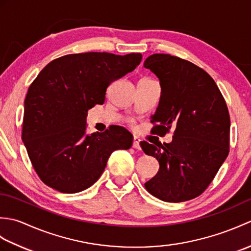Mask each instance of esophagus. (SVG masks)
I'll list each match as a JSON object with an SVG mask.
<instances>
[{
    "mask_svg": "<svg viewBox=\"0 0 251 251\" xmlns=\"http://www.w3.org/2000/svg\"><path fill=\"white\" fill-rule=\"evenodd\" d=\"M132 148L138 149V150H139V149L141 148L140 147V139H139V138H137V137L134 138V142H132Z\"/></svg>",
    "mask_w": 251,
    "mask_h": 251,
    "instance_id": "esophagus-1",
    "label": "esophagus"
}]
</instances>
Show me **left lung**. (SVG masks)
<instances>
[{
	"instance_id": "obj_1",
	"label": "left lung",
	"mask_w": 251,
	"mask_h": 251,
	"mask_svg": "<svg viewBox=\"0 0 251 251\" xmlns=\"http://www.w3.org/2000/svg\"><path fill=\"white\" fill-rule=\"evenodd\" d=\"M143 67L155 74L162 88L152 116L154 132L165 135L176 127L170 143H141L159 164L146 189L164 201L192 200L210 184L228 154L231 123L225 98L209 74L181 58L154 54Z\"/></svg>"
}]
</instances>
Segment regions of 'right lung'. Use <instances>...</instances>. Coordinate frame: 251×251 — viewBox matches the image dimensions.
Here are the masks:
<instances>
[{"mask_svg": "<svg viewBox=\"0 0 251 251\" xmlns=\"http://www.w3.org/2000/svg\"><path fill=\"white\" fill-rule=\"evenodd\" d=\"M142 55H67L50 61L25 100L23 142L41 180L62 193L86 190L99 179L112 152L127 150L132 135L121 126L87 134V111L102 104L109 85L134 71Z\"/></svg>", "mask_w": 251, "mask_h": 251, "instance_id": "obj_1", "label": "right lung"}]
</instances>
